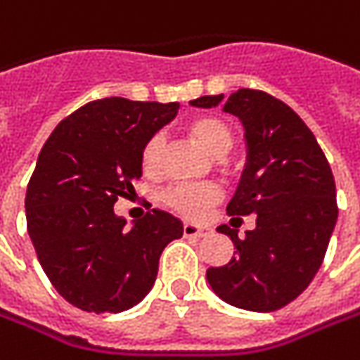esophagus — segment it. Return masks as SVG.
Listing matches in <instances>:
<instances>
[{
    "label": "esophagus",
    "mask_w": 360,
    "mask_h": 360,
    "mask_svg": "<svg viewBox=\"0 0 360 360\" xmlns=\"http://www.w3.org/2000/svg\"><path fill=\"white\" fill-rule=\"evenodd\" d=\"M182 233H184L186 237H202V235L207 233V226L194 225V223H184V225H182Z\"/></svg>",
    "instance_id": "34e87169"
}]
</instances>
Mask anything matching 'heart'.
Returning <instances> with one entry per match:
<instances>
[{
    "mask_svg": "<svg viewBox=\"0 0 360 360\" xmlns=\"http://www.w3.org/2000/svg\"><path fill=\"white\" fill-rule=\"evenodd\" d=\"M190 135L214 158H223L231 146H233V131L223 119L219 117H198L188 125ZM162 152H164V139L162 135H152L146 139L139 162L141 170L146 174H155L162 166ZM223 192L217 184H174L162 192L164 205L174 210L186 214V217H198L208 207H212L217 200H221Z\"/></svg>",
    "mask_w": 360,
    "mask_h": 360,
    "instance_id": "heart-1",
    "label": "heart"
}]
</instances>
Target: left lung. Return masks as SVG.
Returning a JSON list of instances; mask_svg holds the SVG:
<instances>
[{"mask_svg": "<svg viewBox=\"0 0 360 360\" xmlns=\"http://www.w3.org/2000/svg\"><path fill=\"white\" fill-rule=\"evenodd\" d=\"M194 107H221L243 121L249 160L226 212L257 214L255 229L237 235L233 259L208 267L207 279L225 302L253 312H274L294 302L314 279L330 241L338 207L328 160L310 127L292 107L265 91L239 89L210 95Z\"/></svg>", "mask_w": 360, "mask_h": 360, "instance_id": "left-lung-1", "label": "left lung"}]
</instances>
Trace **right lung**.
Masks as SVG:
<instances>
[{
	"mask_svg": "<svg viewBox=\"0 0 360 360\" xmlns=\"http://www.w3.org/2000/svg\"><path fill=\"white\" fill-rule=\"evenodd\" d=\"M178 103L105 97L63 119L27 182V235L60 296L84 312H123L152 290L164 247L182 223L152 208L125 229L117 198L141 176L139 153Z\"/></svg>",
	"mask_w": 360,
	"mask_h": 360,
	"instance_id": "1",
	"label": "right lung"
}]
</instances>
